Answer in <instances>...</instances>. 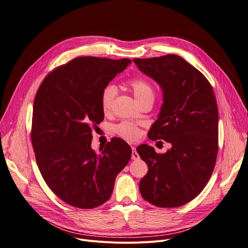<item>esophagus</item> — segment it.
<instances>
[{"label": "esophagus", "mask_w": 248, "mask_h": 248, "mask_svg": "<svg viewBox=\"0 0 248 248\" xmlns=\"http://www.w3.org/2000/svg\"><path fill=\"white\" fill-rule=\"evenodd\" d=\"M132 159H133V160H139V159H140V155H139V154L137 153L136 147H132Z\"/></svg>", "instance_id": "obj_1"}]
</instances>
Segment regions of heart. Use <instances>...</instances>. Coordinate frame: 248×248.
Returning <instances> with one entry per match:
<instances>
[{"label": "heart", "instance_id": "b5f03b06", "mask_svg": "<svg viewBox=\"0 0 248 248\" xmlns=\"http://www.w3.org/2000/svg\"><path fill=\"white\" fill-rule=\"evenodd\" d=\"M131 87L136 99L140 102L147 98H155V89L153 85L144 78L135 77L127 82ZM116 95V88L114 85L108 84L104 87L100 94V107L104 113H108L111 108ZM114 132L127 140H137L140 137V129L133 123L123 122L114 126Z\"/></svg>", "mask_w": 248, "mask_h": 248}]
</instances>
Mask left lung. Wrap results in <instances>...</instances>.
<instances>
[{
	"label": "left lung",
	"mask_w": 248,
	"mask_h": 248,
	"mask_svg": "<svg viewBox=\"0 0 248 248\" xmlns=\"http://www.w3.org/2000/svg\"><path fill=\"white\" fill-rule=\"evenodd\" d=\"M134 62L164 93L161 112L148 137L172 145L165 154L155 153L149 145L137 148L149 169L140 181V192L157 207H179L198 196L214 170L218 152L214 91L198 69L178 55L136 58Z\"/></svg>",
	"instance_id": "1"
}]
</instances>
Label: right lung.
Here are the masks:
<instances>
[{
	"label": "right lung",
	"mask_w": 248,
	"mask_h": 248,
	"mask_svg": "<svg viewBox=\"0 0 248 248\" xmlns=\"http://www.w3.org/2000/svg\"><path fill=\"white\" fill-rule=\"evenodd\" d=\"M131 59L77 57L49 72L34 99L31 140L50 190L63 202L93 209L107 202L132 149L112 138L99 154L91 149L93 128L103 121L100 94Z\"/></svg>",
	"instance_id": "1"
}]
</instances>
